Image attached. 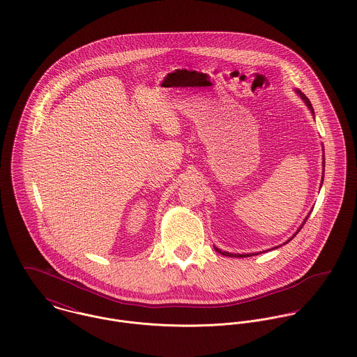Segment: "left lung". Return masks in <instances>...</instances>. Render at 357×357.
Masks as SVG:
<instances>
[{
  "instance_id": "8db88e82",
  "label": "left lung",
  "mask_w": 357,
  "mask_h": 357,
  "mask_svg": "<svg viewBox=\"0 0 357 357\" xmlns=\"http://www.w3.org/2000/svg\"><path fill=\"white\" fill-rule=\"evenodd\" d=\"M297 93H298V95L303 98V100H304V102H306V105L310 108V111H313V108H312V104H310L309 99L306 98L305 95H304L301 91H297ZM323 165H324V163H323ZM321 183H323V180H321ZM307 217H309V215H307ZM307 217H306L305 221L307 220ZM305 221H304V224H305ZM304 224H303V227H304ZM303 227H301V228H303ZM298 231H300V229H298ZM290 241H291V239H290ZM286 243H287V242H286ZM215 250H217L220 255H227V257H239V258H241V257H250L249 255H231V253H227V252H221V250H218L217 248H215Z\"/></svg>"
}]
</instances>
